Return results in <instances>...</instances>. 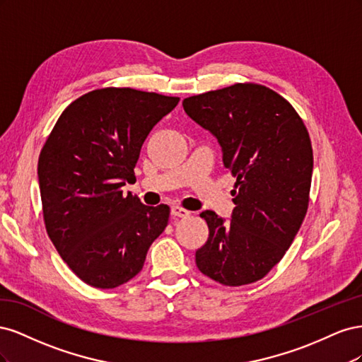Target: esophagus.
Returning <instances> with one entry per match:
<instances>
[{
    "label": "esophagus",
    "mask_w": 362,
    "mask_h": 362,
    "mask_svg": "<svg viewBox=\"0 0 362 362\" xmlns=\"http://www.w3.org/2000/svg\"><path fill=\"white\" fill-rule=\"evenodd\" d=\"M192 213L189 210H185V208L180 206V205H173L172 206V216H177V217H189Z\"/></svg>",
    "instance_id": "esophagus-1"
}]
</instances>
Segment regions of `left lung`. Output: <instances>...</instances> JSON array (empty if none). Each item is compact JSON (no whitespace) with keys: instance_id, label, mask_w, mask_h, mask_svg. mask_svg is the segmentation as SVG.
Here are the masks:
<instances>
[{"instance_id":"left-lung-1","label":"left lung","mask_w":362,"mask_h":362,"mask_svg":"<svg viewBox=\"0 0 362 362\" xmlns=\"http://www.w3.org/2000/svg\"><path fill=\"white\" fill-rule=\"evenodd\" d=\"M182 107L217 139L237 178L231 221L201 213L210 234L196 250V266L229 287L259 281L282 259L308 210V129L286 98L255 83L189 96Z\"/></svg>"}]
</instances>
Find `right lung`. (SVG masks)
I'll return each instance as SVG.
<instances>
[{
  "label": "right lung",
  "instance_id": "add662e5",
  "mask_svg": "<svg viewBox=\"0 0 362 362\" xmlns=\"http://www.w3.org/2000/svg\"><path fill=\"white\" fill-rule=\"evenodd\" d=\"M178 101L129 87L92 90L64 108L40 151L47 233L69 269L95 288L133 279L168 226V205H144L122 187L134 178L151 129Z\"/></svg>",
  "mask_w": 362,
  "mask_h": 362
}]
</instances>
